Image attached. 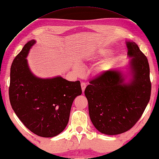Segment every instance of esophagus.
<instances>
[{"mask_svg": "<svg viewBox=\"0 0 159 159\" xmlns=\"http://www.w3.org/2000/svg\"><path fill=\"white\" fill-rule=\"evenodd\" d=\"M80 85H81V88H82V91H83V92L84 91H85V88H86V86H87V85H86V83L82 82L81 84H80Z\"/></svg>", "mask_w": 159, "mask_h": 159, "instance_id": "obj_1", "label": "esophagus"}]
</instances>
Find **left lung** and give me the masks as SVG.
<instances>
[{"instance_id": "1", "label": "left lung", "mask_w": 159, "mask_h": 159, "mask_svg": "<svg viewBox=\"0 0 159 159\" xmlns=\"http://www.w3.org/2000/svg\"><path fill=\"white\" fill-rule=\"evenodd\" d=\"M130 76L117 69L109 70L90 80L85 90L91 121L108 135L126 132L140 119L151 94L150 66L147 57L133 42H126Z\"/></svg>"}]
</instances>
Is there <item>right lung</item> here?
Wrapping results in <instances>:
<instances>
[{
  "label": "right lung",
  "instance_id": "add662e5",
  "mask_svg": "<svg viewBox=\"0 0 159 159\" xmlns=\"http://www.w3.org/2000/svg\"><path fill=\"white\" fill-rule=\"evenodd\" d=\"M35 42L26 43L13 61L9 100L29 130L40 137H52L65 129L73 101L82 89L79 80L68 81L61 76L40 79L31 72L26 58Z\"/></svg>",
  "mask_w": 159,
  "mask_h": 159
}]
</instances>
